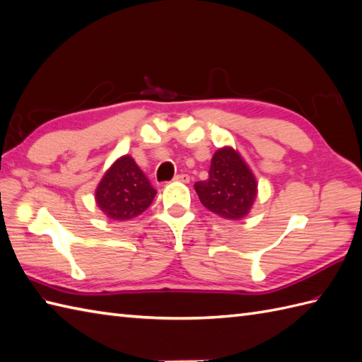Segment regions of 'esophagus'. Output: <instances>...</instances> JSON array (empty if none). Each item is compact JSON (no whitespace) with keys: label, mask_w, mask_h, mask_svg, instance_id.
<instances>
[{"label":"esophagus","mask_w":362,"mask_h":362,"mask_svg":"<svg viewBox=\"0 0 362 362\" xmlns=\"http://www.w3.org/2000/svg\"><path fill=\"white\" fill-rule=\"evenodd\" d=\"M175 182H182V183H189V175L188 174H179L174 177Z\"/></svg>","instance_id":"esophagus-1"}]
</instances>
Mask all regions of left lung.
Here are the masks:
<instances>
[{
    "label": "left lung",
    "instance_id": "8db88e82",
    "mask_svg": "<svg viewBox=\"0 0 362 362\" xmlns=\"http://www.w3.org/2000/svg\"><path fill=\"white\" fill-rule=\"evenodd\" d=\"M194 189L206 210L228 221L249 214L258 196V182L241 153L232 146L214 152L209 179L194 183Z\"/></svg>",
    "mask_w": 362,
    "mask_h": 362
}]
</instances>
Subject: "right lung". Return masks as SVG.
Wrapping results in <instances>:
<instances>
[{"mask_svg": "<svg viewBox=\"0 0 362 362\" xmlns=\"http://www.w3.org/2000/svg\"><path fill=\"white\" fill-rule=\"evenodd\" d=\"M157 191L130 156L107 169L95 191V201L112 221H130L152 204Z\"/></svg>", "mask_w": 362, "mask_h": 362, "instance_id": "obj_1", "label": "right lung"}]
</instances>
